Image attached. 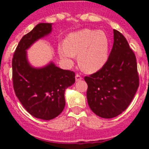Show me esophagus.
Wrapping results in <instances>:
<instances>
[{"label":"esophagus","instance_id":"obj_1","mask_svg":"<svg viewBox=\"0 0 149 149\" xmlns=\"http://www.w3.org/2000/svg\"><path fill=\"white\" fill-rule=\"evenodd\" d=\"M83 77H81V75H80V74H77L75 76V80L76 81H81V80H82Z\"/></svg>","mask_w":149,"mask_h":149}]
</instances>
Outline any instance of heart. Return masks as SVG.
<instances>
[{
  "mask_svg": "<svg viewBox=\"0 0 149 149\" xmlns=\"http://www.w3.org/2000/svg\"><path fill=\"white\" fill-rule=\"evenodd\" d=\"M110 40L103 30L84 29L68 35L64 45L58 47L60 58L71 63L77 55L81 68L88 73L98 72L103 68L109 58Z\"/></svg>",
  "mask_w": 149,
  "mask_h": 149,
  "instance_id": "heart-1",
  "label": "heart"
}]
</instances>
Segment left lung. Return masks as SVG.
<instances>
[{"label":"left lung","instance_id":"8db88e82","mask_svg":"<svg viewBox=\"0 0 149 149\" xmlns=\"http://www.w3.org/2000/svg\"><path fill=\"white\" fill-rule=\"evenodd\" d=\"M113 45L104 66L84 77L88 104L94 113L105 119L127 108L139 84L134 52L119 31L113 30Z\"/></svg>","mask_w":149,"mask_h":149}]
</instances>
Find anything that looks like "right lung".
Returning <instances> with one entry per match:
<instances>
[{"mask_svg":"<svg viewBox=\"0 0 149 149\" xmlns=\"http://www.w3.org/2000/svg\"><path fill=\"white\" fill-rule=\"evenodd\" d=\"M51 30V24H38L22 38L12 61L15 95L30 115L44 120L54 119L61 113L65 104V89L75 82L72 71L63 70L53 63L35 68L27 62L26 50Z\"/></svg>","mask_w":149,"mask_h":149,"instance_id":"1","label":"right lung"}]
</instances>
